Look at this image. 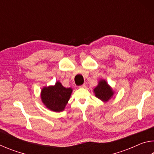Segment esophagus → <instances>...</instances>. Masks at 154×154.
<instances>
[{"mask_svg":"<svg viewBox=\"0 0 154 154\" xmlns=\"http://www.w3.org/2000/svg\"><path fill=\"white\" fill-rule=\"evenodd\" d=\"M85 86H86V85H85V84L84 83V84H83L82 85H80V86H79V88H85Z\"/></svg>","mask_w":154,"mask_h":154,"instance_id":"1","label":"esophagus"}]
</instances>
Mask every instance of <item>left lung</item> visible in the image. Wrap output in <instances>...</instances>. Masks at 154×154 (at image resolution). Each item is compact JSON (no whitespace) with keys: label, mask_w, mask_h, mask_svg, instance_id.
I'll use <instances>...</instances> for the list:
<instances>
[{"label":"left lung","mask_w":154,"mask_h":154,"mask_svg":"<svg viewBox=\"0 0 154 154\" xmlns=\"http://www.w3.org/2000/svg\"><path fill=\"white\" fill-rule=\"evenodd\" d=\"M94 91L96 97L105 102L108 101L113 94V90L104 80L99 82L98 86L94 88Z\"/></svg>","instance_id":"8db88e82"}]
</instances>
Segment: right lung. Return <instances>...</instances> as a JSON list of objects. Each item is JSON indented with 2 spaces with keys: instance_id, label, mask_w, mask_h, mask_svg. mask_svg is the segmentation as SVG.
Returning a JSON list of instances; mask_svg holds the SVG:
<instances>
[{
  "instance_id": "obj_1",
  "label": "right lung",
  "mask_w": 154,
  "mask_h": 154,
  "mask_svg": "<svg viewBox=\"0 0 154 154\" xmlns=\"http://www.w3.org/2000/svg\"><path fill=\"white\" fill-rule=\"evenodd\" d=\"M71 92V88H64L58 82L54 86L43 88L41 91V99L44 105L49 109L60 112L64 109Z\"/></svg>"
}]
</instances>
